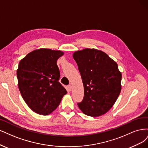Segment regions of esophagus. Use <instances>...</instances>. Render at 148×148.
I'll return each instance as SVG.
<instances>
[{"mask_svg": "<svg viewBox=\"0 0 148 148\" xmlns=\"http://www.w3.org/2000/svg\"><path fill=\"white\" fill-rule=\"evenodd\" d=\"M71 89H72V85H69L68 86V91H71Z\"/></svg>", "mask_w": 148, "mask_h": 148, "instance_id": "esophagus-1", "label": "esophagus"}]
</instances>
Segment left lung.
I'll list each match as a JSON object with an SVG mask.
<instances>
[{"label": "left lung", "instance_id": "left-lung-1", "mask_svg": "<svg viewBox=\"0 0 148 148\" xmlns=\"http://www.w3.org/2000/svg\"><path fill=\"white\" fill-rule=\"evenodd\" d=\"M84 88V99L78 106L91 117L106 113L115 103L121 91L122 74L116 61L106 53L95 49L75 51Z\"/></svg>", "mask_w": 148, "mask_h": 148}]
</instances>
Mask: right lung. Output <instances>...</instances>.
Wrapping results in <instances>:
<instances>
[{
    "label": "right lung",
    "mask_w": 148,
    "mask_h": 148,
    "mask_svg": "<svg viewBox=\"0 0 148 148\" xmlns=\"http://www.w3.org/2000/svg\"><path fill=\"white\" fill-rule=\"evenodd\" d=\"M64 52L49 49L35 50L19 63L17 69L18 88L32 110L40 115H49L56 109L67 93L59 82L60 73L56 64Z\"/></svg>",
    "instance_id": "add662e5"
}]
</instances>
